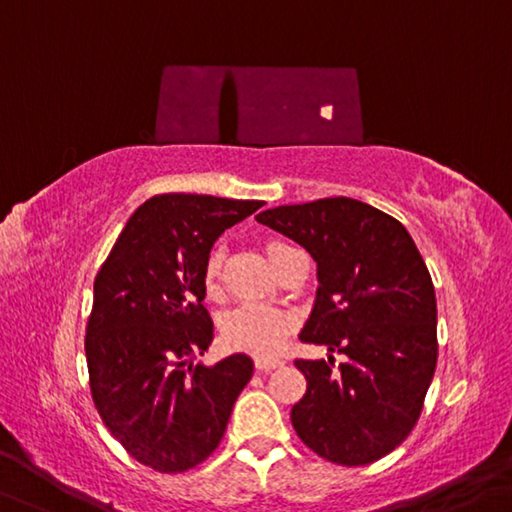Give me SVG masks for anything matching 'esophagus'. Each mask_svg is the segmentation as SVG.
Segmentation results:
<instances>
[{
    "label": "esophagus",
    "mask_w": 512,
    "mask_h": 512,
    "mask_svg": "<svg viewBox=\"0 0 512 512\" xmlns=\"http://www.w3.org/2000/svg\"><path fill=\"white\" fill-rule=\"evenodd\" d=\"M282 360H273V358H257L255 360V367H257V371H271V369H278V367H282Z\"/></svg>",
    "instance_id": "esophagus-1"
}]
</instances>
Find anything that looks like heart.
Here are the masks:
<instances>
[{"instance_id":"1","label":"heart","mask_w":512,"mask_h":512,"mask_svg":"<svg viewBox=\"0 0 512 512\" xmlns=\"http://www.w3.org/2000/svg\"><path fill=\"white\" fill-rule=\"evenodd\" d=\"M285 246L280 241H271L266 246V253L271 255L275 250ZM223 271V250L216 248L212 255L207 257L205 264V280L209 287H214ZM291 321L287 314H282L275 307L262 305V303H243L227 312L223 319V339L227 346L239 348V351H248L253 355H273L280 351L285 339L289 337Z\"/></svg>"}]
</instances>
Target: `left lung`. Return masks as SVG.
<instances>
[{"mask_svg": "<svg viewBox=\"0 0 512 512\" xmlns=\"http://www.w3.org/2000/svg\"><path fill=\"white\" fill-rule=\"evenodd\" d=\"M316 262L314 310L300 339L335 358L296 360L307 392L291 424L316 456L346 467L394 451L415 428L437 364L431 273L408 230L353 198H323L257 214Z\"/></svg>", "mask_w": 512, "mask_h": 512, "instance_id": "left-lung-1", "label": "left lung"}]
</instances>
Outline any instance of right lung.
Here are the masks:
<instances>
[{
  "instance_id": "1",
  "label": "right lung",
  "mask_w": 512,
  "mask_h": 512,
  "mask_svg": "<svg viewBox=\"0 0 512 512\" xmlns=\"http://www.w3.org/2000/svg\"><path fill=\"white\" fill-rule=\"evenodd\" d=\"M262 200L164 193L129 218L95 275L86 326L93 403L129 456L154 472L200 465L253 376L243 353L193 362L214 339L202 305L214 241Z\"/></svg>"
}]
</instances>
